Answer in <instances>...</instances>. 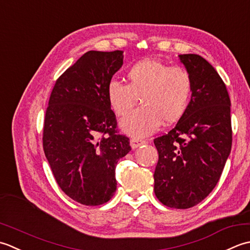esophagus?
Wrapping results in <instances>:
<instances>
[{"label": "esophagus", "instance_id": "obj_1", "mask_svg": "<svg viewBox=\"0 0 250 250\" xmlns=\"http://www.w3.org/2000/svg\"><path fill=\"white\" fill-rule=\"evenodd\" d=\"M146 141L145 140H141V139H138V138H131L130 139V146L132 149H136V147H138L142 145H145Z\"/></svg>", "mask_w": 250, "mask_h": 250}]
</instances>
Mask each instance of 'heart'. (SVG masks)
Returning a JSON list of instances; mask_svg holds the SVG:
<instances>
[{
    "label": "heart",
    "instance_id": "1",
    "mask_svg": "<svg viewBox=\"0 0 250 250\" xmlns=\"http://www.w3.org/2000/svg\"><path fill=\"white\" fill-rule=\"evenodd\" d=\"M193 90L191 74L182 67L154 59L141 60L126 72V84L112 80L106 96L118 116L129 113L138 98L142 105L121 122L127 134L145 137L160 128L162 122L179 121L189 108Z\"/></svg>",
    "mask_w": 250,
    "mask_h": 250
}]
</instances>
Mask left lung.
Here are the masks:
<instances>
[{"mask_svg":"<svg viewBox=\"0 0 250 250\" xmlns=\"http://www.w3.org/2000/svg\"><path fill=\"white\" fill-rule=\"evenodd\" d=\"M193 90L186 114L156 137L159 161L154 193L162 204L187 209L201 203L220 179L232 146L231 100L226 84L206 59L180 55Z\"/></svg>","mask_w":250,"mask_h":250,"instance_id":"obj_1","label":"left lung"}]
</instances>
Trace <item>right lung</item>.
<instances>
[{"instance_id":"obj_1","label":"right lung","mask_w":250,"mask_h":250,"mask_svg":"<svg viewBox=\"0 0 250 250\" xmlns=\"http://www.w3.org/2000/svg\"><path fill=\"white\" fill-rule=\"evenodd\" d=\"M122 64V50H89L59 76L49 97L44 153L60 189L82 205L111 200L116 164L131 149L106 96Z\"/></svg>"}]
</instances>
